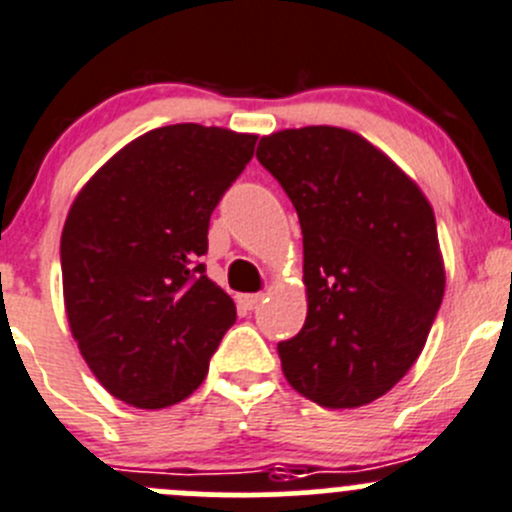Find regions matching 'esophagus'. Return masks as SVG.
<instances>
[{"instance_id": "1", "label": "esophagus", "mask_w": 512, "mask_h": 512, "mask_svg": "<svg viewBox=\"0 0 512 512\" xmlns=\"http://www.w3.org/2000/svg\"><path fill=\"white\" fill-rule=\"evenodd\" d=\"M261 301H263V293H244V296H239V306L246 308V311H254Z\"/></svg>"}]
</instances>
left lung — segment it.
<instances>
[{"instance_id": "left-lung-1", "label": "left lung", "mask_w": 512, "mask_h": 512, "mask_svg": "<svg viewBox=\"0 0 512 512\" xmlns=\"http://www.w3.org/2000/svg\"><path fill=\"white\" fill-rule=\"evenodd\" d=\"M258 161L303 234L306 323L278 343L286 381L323 408H358L418 361L445 293L433 206L378 146L341 126L261 136Z\"/></svg>"}]
</instances>
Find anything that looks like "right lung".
Segmentation results:
<instances>
[{"label": "right lung", "instance_id": "1", "mask_svg": "<svg viewBox=\"0 0 512 512\" xmlns=\"http://www.w3.org/2000/svg\"><path fill=\"white\" fill-rule=\"evenodd\" d=\"M256 134L151 129L82 186L62 231L69 331L96 381L134 408L174 406L204 383L234 298L196 263L209 219L254 156Z\"/></svg>", "mask_w": 512, "mask_h": 512}]
</instances>
